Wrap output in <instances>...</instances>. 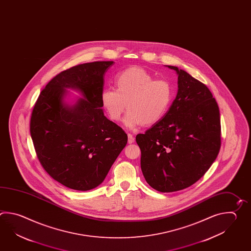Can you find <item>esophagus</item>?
Here are the masks:
<instances>
[{"label": "esophagus", "mask_w": 251, "mask_h": 251, "mask_svg": "<svg viewBox=\"0 0 251 251\" xmlns=\"http://www.w3.org/2000/svg\"><path fill=\"white\" fill-rule=\"evenodd\" d=\"M134 137L132 136V134L128 133V144L133 143L134 142Z\"/></svg>", "instance_id": "obj_1"}]
</instances>
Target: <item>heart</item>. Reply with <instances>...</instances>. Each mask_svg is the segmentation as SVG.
I'll list each match as a JSON object with an SVG mask.
<instances>
[{"mask_svg":"<svg viewBox=\"0 0 251 251\" xmlns=\"http://www.w3.org/2000/svg\"><path fill=\"white\" fill-rule=\"evenodd\" d=\"M117 89L106 87L101 94L102 107L114 122L124 119L129 128L157 123L167 112L173 99V87L165 79H153L149 72L131 67L115 77Z\"/></svg>","mask_w":251,"mask_h":251,"instance_id":"b5f03b06","label":"heart"}]
</instances>
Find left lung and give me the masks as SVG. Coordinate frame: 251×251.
Masks as SVG:
<instances>
[{
	"instance_id": "8db88e82",
	"label": "left lung",
	"mask_w": 251,
	"mask_h": 251,
	"mask_svg": "<svg viewBox=\"0 0 251 251\" xmlns=\"http://www.w3.org/2000/svg\"><path fill=\"white\" fill-rule=\"evenodd\" d=\"M178 93L164 117L136 141L144 177L153 189L174 192L194 184L221 148L220 112L212 93L177 67Z\"/></svg>"
}]
</instances>
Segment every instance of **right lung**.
Here are the masks:
<instances>
[{
  "label": "right lung",
  "mask_w": 251,
  "mask_h": 251,
  "mask_svg": "<svg viewBox=\"0 0 251 251\" xmlns=\"http://www.w3.org/2000/svg\"><path fill=\"white\" fill-rule=\"evenodd\" d=\"M113 63L87 62L60 72L33 108L30 135L37 158L67 188L86 191L101 184L128 141L125 131L101 109L104 72ZM66 87L78 89L85 99L65 107Z\"/></svg>",
  "instance_id": "1"
}]
</instances>
